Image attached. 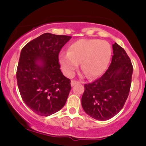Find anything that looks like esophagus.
I'll return each instance as SVG.
<instances>
[{"label":"esophagus","mask_w":146,"mask_h":146,"mask_svg":"<svg viewBox=\"0 0 146 146\" xmlns=\"http://www.w3.org/2000/svg\"><path fill=\"white\" fill-rule=\"evenodd\" d=\"M80 82H79L78 81H75V80H71V86H74L75 85L78 84H79Z\"/></svg>","instance_id":"esophagus-1"}]
</instances>
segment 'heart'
I'll return each mask as SVG.
<instances>
[{
  "mask_svg": "<svg viewBox=\"0 0 146 146\" xmlns=\"http://www.w3.org/2000/svg\"><path fill=\"white\" fill-rule=\"evenodd\" d=\"M111 50L107 42L98 39H82L72 43L68 53H62L60 61L66 74H73L82 62L87 78L93 79L103 73L109 62Z\"/></svg>",
  "mask_w": 146,
  "mask_h": 146,
  "instance_id": "obj_1",
  "label": "heart"
}]
</instances>
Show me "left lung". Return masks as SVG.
Segmentation results:
<instances>
[{
	"mask_svg": "<svg viewBox=\"0 0 146 146\" xmlns=\"http://www.w3.org/2000/svg\"><path fill=\"white\" fill-rule=\"evenodd\" d=\"M109 67L92 83L85 84L82 97L84 110L93 118L105 121L122 109L129 95L133 71L126 52L116 42Z\"/></svg>",
	"mask_w": 146,
	"mask_h": 146,
	"instance_id": "left-lung-1",
	"label": "left lung"
}]
</instances>
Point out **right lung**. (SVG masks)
<instances>
[{
    "instance_id": "1",
    "label": "right lung",
    "mask_w": 146,
    "mask_h": 146,
    "mask_svg": "<svg viewBox=\"0 0 146 146\" xmlns=\"http://www.w3.org/2000/svg\"><path fill=\"white\" fill-rule=\"evenodd\" d=\"M71 36L45 33L21 50L16 78L22 99L40 116L56 113L66 104L71 80L60 70L58 56Z\"/></svg>"
}]
</instances>
